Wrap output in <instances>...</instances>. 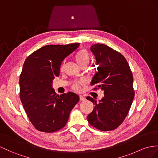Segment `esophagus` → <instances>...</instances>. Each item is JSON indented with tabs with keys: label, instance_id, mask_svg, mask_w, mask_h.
<instances>
[{
	"label": "esophagus",
	"instance_id": "esophagus-1",
	"mask_svg": "<svg viewBox=\"0 0 158 158\" xmlns=\"http://www.w3.org/2000/svg\"><path fill=\"white\" fill-rule=\"evenodd\" d=\"M79 97H80V101H85V100H86L85 97H84L83 96H82V95H80Z\"/></svg>",
	"mask_w": 158,
	"mask_h": 158
}]
</instances>
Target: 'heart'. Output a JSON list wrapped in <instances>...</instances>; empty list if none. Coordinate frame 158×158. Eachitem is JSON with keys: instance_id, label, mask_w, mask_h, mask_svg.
I'll return each mask as SVG.
<instances>
[{"instance_id": "obj_1", "label": "heart", "mask_w": 158, "mask_h": 158, "mask_svg": "<svg viewBox=\"0 0 158 158\" xmlns=\"http://www.w3.org/2000/svg\"><path fill=\"white\" fill-rule=\"evenodd\" d=\"M76 60L77 61L80 66H87L89 63L90 61V56L88 55V53L84 51V50H82L80 52L77 53V55L76 56ZM83 82H76L74 86H73V88L76 90V91H80L81 90V87H80V85L82 84Z\"/></svg>"}]
</instances>
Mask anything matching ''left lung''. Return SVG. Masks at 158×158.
Here are the masks:
<instances>
[{"mask_svg": "<svg viewBox=\"0 0 158 158\" xmlns=\"http://www.w3.org/2000/svg\"><path fill=\"white\" fill-rule=\"evenodd\" d=\"M90 50L98 65L91 85L101 88L105 95L98 102L90 97H86L94 105L88 115V121L103 131L114 130L124 121L133 102L132 72L125 57L109 46L97 44L91 46Z\"/></svg>", "mask_w": 158, "mask_h": 158, "instance_id": "8db88e82", "label": "left lung"}]
</instances>
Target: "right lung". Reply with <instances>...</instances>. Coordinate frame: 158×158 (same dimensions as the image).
<instances>
[{
  "instance_id": "obj_1",
  "label": "right lung",
  "mask_w": 158,
  "mask_h": 158,
  "mask_svg": "<svg viewBox=\"0 0 158 158\" xmlns=\"http://www.w3.org/2000/svg\"><path fill=\"white\" fill-rule=\"evenodd\" d=\"M79 45H45L25 61L19 78L20 98L30 121L40 131L52 133L63 128L79 101L74 92L58 95L52 88L62 61Z\"/></svg>"
}]
</instances>
